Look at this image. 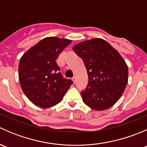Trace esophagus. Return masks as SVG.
I'll use <instances>...</instances> for the list:
<instances>
[{
	"label": "esophagus",
	"instance_id": "obj_1",
	"mask_svg": "<svg viewBox=\"0 0 147 147\" xmlns=\"http://www.w3.org/2000/svg\"><path fill=\"white\" fill-rule=\"evenodd\" d=\"M72 81H73V82L74 83H75L76 82V78H75V77H73V78H72Z\"/></svg>",
	"mask_w": 147,
	"mask_h": 147
}]
</instances>
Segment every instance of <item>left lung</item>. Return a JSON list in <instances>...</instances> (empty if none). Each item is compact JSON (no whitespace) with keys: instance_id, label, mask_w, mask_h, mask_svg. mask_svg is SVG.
<instances>
[{"instance_id":"left-lung-1","label":"left lung","mask_w":147,"mask_h":147,"mask_svg":"<svg viewBox=\"0 0 147 147\" xmlns=\"http://www.w3.org/2000/svg\"><path fill=\"white\" fill-rule=\"evenodd\" d=\"M82 59L88 85L81 92L84 103L97 111L113 106L128 83V67L119 52L102 38H93L72 47Z\"/></svg>"}]
</instances>
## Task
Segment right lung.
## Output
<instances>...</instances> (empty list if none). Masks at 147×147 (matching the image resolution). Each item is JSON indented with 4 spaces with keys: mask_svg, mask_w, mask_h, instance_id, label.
<instances>
[{
    "mask_svg": "<svg viewBox=\"0 0 147 147\" xmlns=\"http://www.w3.org/2000/svg\"><path fill=\"white\" fill-rule=\"evenodd\" d=\"M72 40L47 37L26 51L20 60L18 78L23 92L32 103L49 108L61 101L72 84L63 78L56 63Z\"/></svg>",
    "mask_w": 147,
    "mask_h": 147,
    "instance_id": "right-lung-1",
    "label": "right lung"
}]
</instances>
